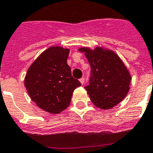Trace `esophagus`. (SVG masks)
Instances as JSON below:
<instances>
[{
    "mask_svg": "<svg viewBox=\"0 0 153 153\" xmlns=\"http://www.w3.org/2000/svg\"><path fill=\"white\" fill-rule=\"evenodd\" d=\"M84 81H85L84 78H81V79H79V82H80V83L82 85H83V83H84Z\"/></svg>",
    "mask_w": 153,
    "mask_h": 153,
    "instance_id": "34e87169",
    "label": "esophagus"
}]
</instances>
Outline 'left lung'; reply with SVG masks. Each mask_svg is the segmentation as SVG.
<instances>
[{"instance_id": "1", "label": "left lung", "mask_w": 153, "mask_h": 153, "mask_svg": "<svg viewBox=\"0 0 153 153\" xmlns=\"http://www.w3.org/2000/svg\"><path fill=\"white\" fill-rule=\"evenodd\" d=\"M78 50L84 53L91 67L90 85L85 89L93 105L106 110L122 102L130 88L132 76L117 53L100 46Z\"/></svg>"}]
</instances>
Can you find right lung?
Instances as JSON below:
<instances>
[{
    "instance_id": "add662e5",
    "label": "right lung",
    "mask_w": 153,
    "mask_h": 153,
    "mask_svg": "<svg viewBox=\"0 0 153 153\" xmlns=\"http://www.w3.org/2000/svg\"><path fill=\"white\" fill-rule=\"evenodd\" d=\"M70 51L60 46L50 47L32 63L24 78L31 100L47 113L57 114L67 109L74 90L81 86L67 64Z\"/></svg>"
}]
</instances>
